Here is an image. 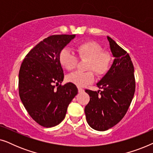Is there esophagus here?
<instances>
[{"label":"esophagus","instance_id":"34e87169","mask_svg":"<svg viewBox=\"0 0 153 153\" xmlns=\"http://www.w3.org/2000/svg\"><path fill=\"white\" fill-rule=\"evenodd\" d=\"M78 91H79V93H82V92L84 91V90H83L82 88L81 87H79L78 88Z\"/></svg>","mask_w":153,"mask_h":153}]
</instances>
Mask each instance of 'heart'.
I'll return each mask as SVG.
<instances>
[{
    "label": "heart",
    "mask_w": 153,
    "mask_h": 153,
    "mask_svg": "<svg viewBox=\"0 0 153 153\" xmlns=\"http://www.w3.org/2000/svg\"><path fill=\"white\" fill-rule=\"evenodd\" d=\"M75 51L81 59H88L87 72H76L69 74L68 80L79 87H85L95 81L93 71L98 76H103L109 70L112 63L110 52L103 51L99 43L93 40L81 42L75 47ZM59 62L62 68L68 71L76 68L78 58L68 49H63L59 53Z\"/></svg>",
    "instance_id": "obj_1"
}]
</instances>
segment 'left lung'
Returning <instances> with one entry per match:
<instances>
[{
    "label": "left lung",
    "mask_w": 153,
    "mask_h": 153,
    "mask_svg": "<svg viewBox=\"0 0 153 153\" xmlns=\"http://www.w3.org/2000/svg\"><path fill=\"white\" fill-rule=\"evenodd\" d=\"M114 62L97 83L102 91L85 90L90 102L85 107L86 120L92 128L105 131L122 120L130 106L135 92L134 68L130 56L107 36Z\"/></svg>",
    "instance_id": "1"
}]
</instances>
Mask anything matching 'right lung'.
Segmentation results:
<instances>
[{
  "label": "right lung",
  "instance_id": "right-lung-1",
  "mask_svg": "<svg viewBox=\"0 0 153 153\" xmlns=\"http://www.w3.org/2000/svg\"><path fill=\"white\" fill-rule=\"evenodd\" d=\"M76 35H54L33 48L19 73V93L24 107L35 122L51 127L63 120L78 89L72 83L62 85L64 74L59 53Z\"/></svg>",
  "mask_w": 153,
  "mask_h": 153
}]
</instances>
